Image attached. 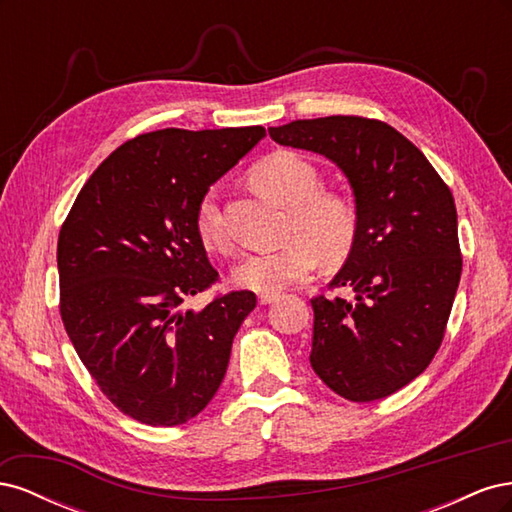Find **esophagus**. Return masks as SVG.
Here are the masks:
<instances>
[{
	"instance_id": "1",
	"label": "esophagus",
	"mask_w": 512,
	"mask_h": 512,
	"mask_svg": "<svg viewBox=\"0 0 512 512\" xmlns=\"http://www.w3.org/2000/svg\"><path fill=\"white\" fill-rule=\"evenodd\" d=\"M258 301L260 305H271L273 301H277V294H260Z\"/></svg>"
}]
</instances>
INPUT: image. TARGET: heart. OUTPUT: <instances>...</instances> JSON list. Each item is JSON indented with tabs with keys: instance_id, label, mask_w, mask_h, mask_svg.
I'll list each match as a JSON object with an SVG mask.
<instances>
[{
	"instance_id": "heart-1",
	"label": "heart",
	"mask_w": 512,
	"mask_h": 512,
	"mask_svg": "<svg viewBox=\"0 0 512 512\" xmlns=\"http://www.w3.org/2000/svg\"><path fill=\"white\" fill-rule=\"evenodd\" d=\"M254 188L288 209L286 239L280 250L252 252L232 271L235 282L260 294H277L307 280L318 258L327 265L344 262L359 237V211L339 192L320 190L316 166L294 151H275L250 173ZM196 232L209 250L228 252L218 192L213 188L196 205Z\"/></svg>"
}]
</instances>
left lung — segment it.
I'll list each match as a JSON object with an SVG mask.
<instances>
[{"instance_id": "1", "label": "left lung", "mask_w": 512, "mask_h": 512, "mask_svg": "<svg viewBox=\"0 0 512 512\" xmlns=\"http://www.w3.org/2000/svg\"><path fill=\"white\" fill-rule=\"evenodd\" d=\"M269 134L342 168L359 211V237L331 282L354 301L312 299L309 363L344 399L389 397L427 369L451 316L461 277L453 194L423 151L378 119H297Z\"/></svg>"}]
</instances>
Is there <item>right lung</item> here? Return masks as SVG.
Listing matches in <instances>:
<instances>
[{"label":"right lung","instance_id":"1","mask_svg":"<svg viewBox=\"0 0 512 512\" xmlns=\"http://www.w3.org/2000/svg\"><path fill=\"white\" fill-rule=\"evenodd\" d=\"M262 126L166 128L117 147L87 179L59 230V312L100 391L151 427L188 423L224 380L232 339L256 307L250 290L181 312L211 267L196 205Z\"/></svg>","mask_w":512,"mask_h":512}]
</instances>
